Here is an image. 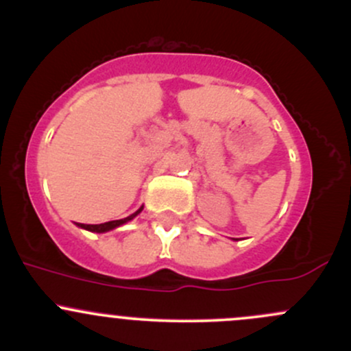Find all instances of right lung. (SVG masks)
<instances>
[{
	"mask_svg": "<svg viewBox=\"0 0 351 351\" xmlns=\"http://www.w3.org/2000/svg\"><path fill=\"white\" fill-rule=\"evenodd\" d=\"M141 210H143V206L140 208V210L134 211L133 215H130V217L123 218V219H113V221H106V223H101V225H83V223H78L80 228H84L88 230V232H95V233H105V232H110V230H114L118 228V226L125 225V223H128L130 219H133L136 217L138 213H141Z\"/></svg>",
	"mask_w": 351,
	"mask_h": 351,
	"instance_id": "obj_1",
	"label": "right lung"
}]
</instances>
